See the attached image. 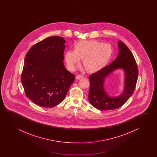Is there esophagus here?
I'll return each mask as SVG.
<instances>
[{
    "label": "esophagus",
    "mask_w": 157,
    "mask_h": 157,
    "mask_svg": "<svg viewBox=\"0 0 157 157\" xmlns=\"http://www.w3.org/2000/svg\"><path fill=\"white\" fill-rule=\"evenodd\" d=\"M83 77V75H81V74H78V75H77L76 76V79H77V80L80 79V78H82Z\"/></svg>",
    "instance_id": "obj_1"
}]
</instances>
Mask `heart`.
Wrapping results in <instances>:
<instances>
[{"mask_svg": "<svg viewBox=\"0 0 157 157\" xmlns=\"http://www.w3.org/2000/svg\"><path fill=\"white\" fill-rule=\"evenodd\" d=\"M113 53L109 44L94 40H80L74 46V51L68 50L65 60L68 67L73 70L82 59L83 67L89 72H96L107 64Z\"/></svg>", "mask_w": 157, "mask_h": 157, "instance_id": "1", "label": "heart"}]
</instances>
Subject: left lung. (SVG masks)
<instances>
[{
    "mask_svg": "<svg viewBox=\"0 0 157 157\" xmlns=\"http://www.w3.org/2000/svg\"><path fill=\"white\" fill-rule=\"evenodd\" d=\"M119 54L112 63L89 76L90 87L89 101L100 110L116 109L122 106L133 94L139 75L136 60L130 50L124 44L118 41ZM118 68L125 72V85L124 93L119 97L111 98L105 93L103 85L105 78Z\"/></svg>",
    "mask_w": 157,
    "mask_h": 157,
    "instance_id": "8db88e82",
    "label": "left lung"
}]
</instances>
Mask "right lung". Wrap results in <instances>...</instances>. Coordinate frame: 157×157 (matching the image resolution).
Masks as SVG:
<instances>
[{
    "label": "right lung",
    "instance_id": "right-lung-1",
    "mask_svg": "<svg viewBox=\"0 0 157 157\" xmlns=\"http://www.w3.org/2000/svg\"><path fill=\"white\" fill-rule=\"evenodd\" d=\"M60 36L47 37L27 53L21 75L26 97L35 104L52 108L60 103L75 80L63 63L64 43Z\"/></svg>",
    "mask_w": 157,
    "mask_h": 157
}]
</instances>
